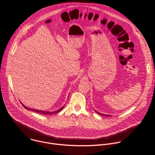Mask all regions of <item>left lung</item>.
<instances>
[{
	"label": "left lung",
	"instance_id": "1",
	"mask_svg": "<svg viewBox=\"0 0 155 155\" xmlns=\"http://www.w3.org/2000/svg\"><path fill=\"white\" fill-rule=\"evenodd\" d=\"M97 114H98L99 115H102V116H105V117H110V115H106V114H101V113H99V112H96Z\"/></svg>",
	"mask_w": 155,
	"mask_h": 155
}]
</instances>
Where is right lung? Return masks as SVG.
<instances>
[{
    "instance_id": "add662e5",
    "label": "right lung",
    "mask_w": 155,
    "mask_h": 155,
    "mask_svg": "<svg viewBox=\"0 0 155 155\" xmlns=\"http://www.w3.org/2000/svg\"><path fill=\"white\" fill-rule=\"evenodd\" d=\"M21 104H22V105H23L26 109L27 110H32V111H34V112H37L38 114H41L43 115H52V114H57L58 112H59V111H61V110L64 108V106L62 107L61 108H59V110H56V111H54V112H48V111H43V110H37V109H32V108H28L27 107H26L23 103H22L21 102H20Z\"/></svg>"
}]
</instances>
